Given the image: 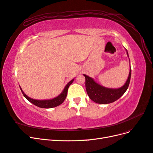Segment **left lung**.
<instances>
[{"instance_id":"1","label":"left lung","mask_w":153,"mask_h":153,"mask_svg":"<svg viewBox=\"0 0 153 153\" xmlns=\"http://www.w3.org/2000/svg\"><path fill=\"white\" fill-rule=\"evenodd\" d=\"M126 50L128 57H129L128 51L126 49ZM131 74V69L130 66L129 75L126 83L121 87L117 88V89H112V88L103 87L97 83L92 78L84 74V76L85 78L87 93L90 99L95 103L99 104H108L113 103L121 98L128 89L129 82H130Z\"/></svg>"}]
</instances>
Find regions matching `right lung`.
Returning <instances> with one entry per match:
<instances>
[{
	"instance_id": "add662e5",
	"label": "right lung",
	"mask_w": 153,
	"mask_h": 153,
	"mask_svg": "<svg viewBox=\"0 0 153 153\" xmlns=\"http://www.w3.org/2000/svg\"><path fill=\"white\" fill-rule=\"evenodd\" d=\"M74 79H75V78H73V79H72L70 82H69L65 86V87L64 88V89L61 94L58 95L57 97H55V98H52V99H50V100H35L33 98H31L24 93V92L23 91V90L22 89V88L20 87V88L23 95H24L25 98L29 101H30V103H32V104H34V105L38 106V107H40V108H50L55 107V106H57L64 102V101L65 100L66 96H67L68 88H69V85H70L73 83V82L74 81Z\"/></svg>"
}]
</instances>
